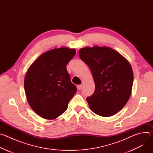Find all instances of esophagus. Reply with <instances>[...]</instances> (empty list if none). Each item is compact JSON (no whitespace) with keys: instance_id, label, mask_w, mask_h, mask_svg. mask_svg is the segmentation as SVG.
<instances>
[{"instance_id":"1","label":"esophagus","mask_w":153,"mask_h":153,"mask_svg":"<svg viewBox=\"0 0 153 153\" xmlns=\"http://www.w3.org/2000/svg\"><path fill=\"white\" fill-rule=\"evenodd\" d=\"M77 89H78L79 90H81L82 88V85H79L77 86Z\"/></svg>"}]
</instances>
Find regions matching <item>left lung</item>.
Here are the masks:
<instances>
[{
    "mask_svg": "<svg viewBox=\"0 0 153 153\" xmlns=\"http://www.w3.org/2000/svg\"><path fill=\"white\" fill-rule=\"evenodd\" d=\"M89 67L95 83L92 96L86 98L93 113L110 117L120 111L131 94L133 72L129 62L108 47H86L79 51Z\"/></svg>",
    "mask_w": 153,
    "mask_h": 153,
    "instance_id": "1",
    "label": "left lung"
}]
</instances>
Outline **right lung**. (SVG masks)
<instances>
[{
    "instance_id": "right-lung-1",
    "label": "right lung",
    "mask_w": 153,
    "mask_h": 153,
    "mask_svg": "<svg viewBox=\"0 0 153 153\" xmlns=\"http://www.w3.org/2000/svg\"><path fill=\"white\" fill-rule=\"evenodd\" d=\"M74 48L61 47L42 54L25 76L27 101L41 117L53 120L62 114L77 91L67 70L76 54Z\"/></svg>"
}]
</instances>
